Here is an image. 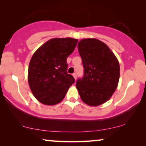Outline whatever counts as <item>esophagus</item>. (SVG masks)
<instances>
[{
    "mask_svg": "<svg viewBox=\"0 0 146 146\" xmlns=\"http://www.w3.org/2000/svg\"><path fill=\"white\" fill-rule=\"evenodd\" d=\"M73 77H74V78H75V79H77V73H73Z\"/></svg>",
    "mask_w": 146,
    "mask_h": 146,
    "instance_id": "34e87169",
    "label": "esophagus"
}]
</instances>
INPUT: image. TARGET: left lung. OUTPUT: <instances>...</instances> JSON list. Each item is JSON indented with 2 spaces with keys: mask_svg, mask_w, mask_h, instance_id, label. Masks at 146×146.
Here are the masks:
<instances>
[{
  "mask_svg": "<svg viewBox=\"0 0 146 146\" xmlns=\"http://www.w3.org/2000/svg\"><path fill=\"white\" fill-rule=\"evenodd\" d=\"M77 46L84 68L83 78L76 83L79 96L88 106H100L110 100L117 89L119 62L109 46L96 38H84Z\"/></svg>",
  "mask_w": 146,
  "mask_h": 146,
  "instance_id": "8db88e82",
  "label": "left lung"
}]
</instances>
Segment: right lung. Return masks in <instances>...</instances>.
Segmentation results:
<instances>
[{
	"label": "right lung",
	"mask_w": 146,
	"mask_h": 146,
	"mask_svg": "<svg viewBox=\"0 0 146 146\" xmlns=\"http://www.w3.org/2000/svg\"><path fill=\"white\" fill-rule=\"evenodd\" d=\"M78 40L55 38L40 46L31 58L28 81L33 94L44 105L59 104L65 98L75 79L67 73V59Z\"/></svg>",
	"instance_id": "obj_1"
}]
</instances>
